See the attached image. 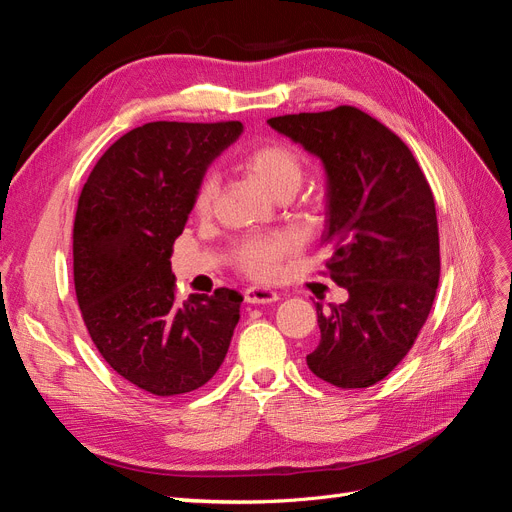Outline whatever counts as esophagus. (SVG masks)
<instances>
[{"instance_id": "34e87169", "label": "esophagus", "mask_w": 512, "mask_h": 512, "mask_svg": "<svg viewBox=\"0 0 512 512\" xmlns=\"http://www.w3.org/2000/svg\"><path fill=\"white\" fill-rule=\"evenodd\" d=\"M245 301L252 303V305H269L275 303L280 299V294H277L273 288H265V286H250L245 290Z\"/></svg>"}]
</instances>
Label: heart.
Returning a JSON list of instances; mask_svg holds the SVG:
<instances>
[{"label": "heart", "mask_w": 512, "mask_h": 512, "mask_svg": "<svg viewBox=\"0 0 512 512\" xmlns=\"http://www.w3.org/2000/svg\"><path fill=\"white\" fill-rule=\"evenodd\" d=\"M241 166L252 173L269 192L284 194L294 192L299 188L303 179V160L297 151H292L280 143H262L252 149H247L241 156ZM215 179L207 175L198 183L194 194V211L207 213L215 198ZM297 247V239L288 232L271 237H252L237 245V262L243 271H247L260 280H269L280 271L282 260L290 256Z\"/></svg>", "instance_id": "1"}]
</instances>
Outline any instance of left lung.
<instances>
[{"mask_svg":"<svg viewBox=\"0 0 512 512\" xmlns=\"http://www.w3.org/2000/svg\"><path fill=\"white\" fill-rule=\"evenodd\" d=\"M327 177L320 243L348 301L316 305L320 342L307 367L339 389H367L395 369L429 316L440 280L436 203L412 151L354 106L271 117Z\"/></svg>","mask_w":512,"mask_h":512,"instance_id":"8db88e82","label":"left lung"}]
</instances>
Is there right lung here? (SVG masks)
I'll list each match as a JSON object with an SVG mask.
<instances>
[{
  "mask_svg": "<svg viewBox=\"0 0 512 512\" xmlns=\"http://www.w3.org/2000/svg\"><path fill=\"white\" fill-rule=\"evenodd\" d=\"M241 121H153L123 134L91 170L74 220V288L85 327L121 378L151 395L200 389L226 359L237 290L179 301L173 243L211 162Z\"/></svg>",
  "mask_w": 512,
  "mask_h": 512,
  "instance_id": "add662e5",
  "label": "right lung"
}]
</instances>
